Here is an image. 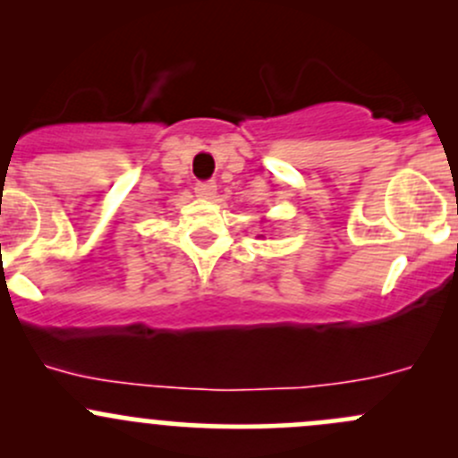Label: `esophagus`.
<instances>
[{
	"label": "esophagus",
	"instance_id": "34e87169",
	"mask_svg": "<svg viewBox=\"0 0 458 458\" xmlns=\"http://www.w3.org/2000/svg\"><path fill=\"white\" fill-rule=\"evenodd\" d=\"M195 192H197V197H201V199H212V197L216 195V183L215 182H199L195 186Z\"/></svg>",
	"mask_w": 458,
	"mask_h": 458
}]
</instances>
